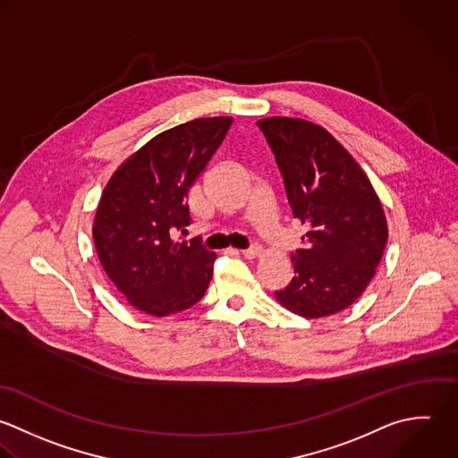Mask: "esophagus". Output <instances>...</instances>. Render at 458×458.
I'll list each match as a JSON object with an SVG mask.
<instances>
[{
    "label": "esophagus",
    "mask_w": 458,
    "mask_h": 458,
    "mask_svg": "<svg viewBox=\"0 0 458 458\" xmlns=\"http://www.w3.org/2000/svg\"><path fill=\"white\" fill-rule=\"evenodd\" d=\"M241 253H242L244 259H257L262 253V250H260V246H251L248 250H242Z\"/></svg>",
    "instance_id": "34e87169"
}]
</instances>
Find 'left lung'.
<instances>
[{
  "instance_id": "obj_1",
  "label": "left lung",
  "mask_w": 458,
  "mask_h": 458,
  "mask_svg": "<svg viewBox=\"0 0 458 458\" xmlns=\"http://www.w3.org/2000/svg\"><path fill=\"white\" fill-rule=\"evenodd\" d=\"M284 178L293 216L307 226L291 253L294 276L276 291L314 319L348 309L369 285L387 244L382 203L357 160L323 126L294 117L257 121Z\"/></svg>"
}]
</instances>
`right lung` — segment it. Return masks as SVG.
<instances>
[{"label":"right lung","mask_w":458,"mask_h":458,"mask_svg":"<svg viewBox=\"0 0 458 458\" xmlns=\"http://www.w3.org/2000/svg\"><path fill=\"white\" fill-rule=\"evenodd\" d=\"M232 117H201L165 130L124 160L108 180L92 226L98 259L128 303L164 318L196 305L210 284L216 253L196 237L187 192L226 137Z\"/></svg>","instance_id":"1"}]
</instances>
